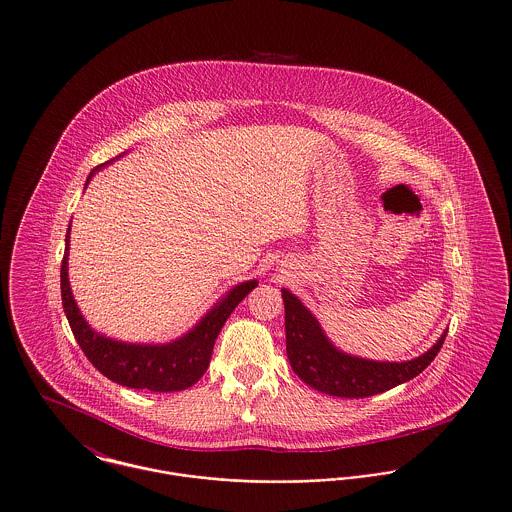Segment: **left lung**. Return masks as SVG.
Segmentation results:
<instances>
[{"mask_svg": "<svg viewBox=\"0 0 512 512\" xmlns=\"http://www.w3.org/2000/svg\"><path fill=\"white\" fill-rule=\"evenodd\" d=\"M286 309V351L293 372L311 388L334 397L359 399L405 384L430 365L447 330L426 353L411 361L390 363L347 355L324 334L317 317L293 295L282 290Z\"/></svg>", "mask_w": 512, "mask_h": 512, "instance_id": "8db88e82", "label": "left lung"}]
</instances>
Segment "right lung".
I'll return each mask as SVG.
<instances>
[{
  "label": "right lung",
  "mask_w": 512,
  "mask_h": 512,
  "mask_svg": "<svg viewBox=\"0 0 512 512\" xmlns=\"http://www.w3.org/2000/svg\"><path fill=\"white\" fill-rule=\"evenodd\" d=\"M107 163L90 172L86 186ZM69 242L71 226L65 238V257L61 263V299L76 343L103 376L134 390L169 393L194 386L209 366L215 340L226 318L232 315L245 295L259 284L257 280H247L234 286L220 297L213 309H209L188 334L178 340L171 343H126L99 334L82 317L69 284Z\"/></svg>",
  "instance_id": "right-lung-1"
}]
</instances>
